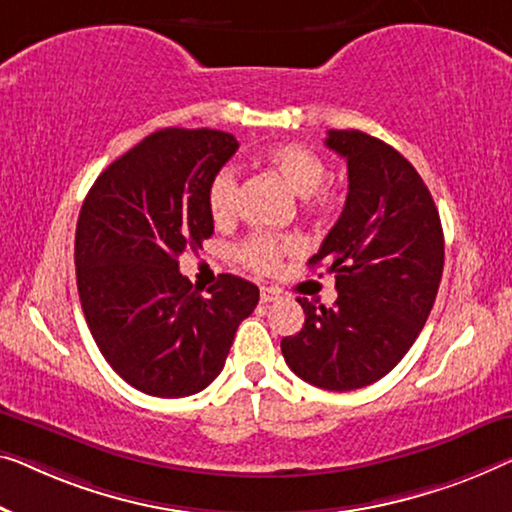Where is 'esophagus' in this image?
Segmentation results:
<instances>
[{"mask_svg":"<svg viewBox=\"0 0 512 512\" xmlns=\"http://www.w3.org/2000/svg\"><path fill=\"white\" fill-rule=\"evenodd\" d=\"M278 296H280V294L276 292V289H271V287H262V289H259V301H262V303L276 301Z\"/></svg>","mask_w":512,"mask_h":512,"instance_id":"34e87169","label":"esophagus"}]
</instances>
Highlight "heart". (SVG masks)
<instances>
[{
  "instance_id": "b5f03b06",
  "label": "heart",
  "mask_w": 512,
  "mask_h": 512,
  "mask_svg": "<svg viewBox=\"0 0 512 512\" xmlns=\"http://www.w3.org/2000/svg\"><path fill=\"white\" fill-rule=\"evenodd\" d=\"M266 163L276 170L296 195L303 197L305 207L312 211L329 213L338 207V190L326 179V163L315 149L299 142H285L266 151ZM236 193H239V177L232 165L220 167L213 174L207 188V207L211 218L218 225H225L236 216ZM301 243L296 239H278L271 234L250 236L236 248V259L255 273H271L276 269L282 253H294Z\"/></svg>"
}]
</instances>
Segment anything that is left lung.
Returning a JSON list of instances; mask_svg holds the SVG:
<instances>
[{
	"mask_svg": "<svg viewBox=\"0 0 512 512\" xmlns=\"http://www.w3.org/2000/svg\"><path fill=\"white\" fill-rule=\"evenodd\" d=\"M347 160L349 193L312 266L335 273L333 308L299 299L303 329L282 338L294 375L326 391H354L388 375L427 322L444 271V232L430 190L391 144L329 131Z\"/></svg>",
	"mask_w": 512,
	"mask_h": 512,
	"instance_id": "1",
	"label": "left lung"
}]
</instances>
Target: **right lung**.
<instances>
[{
	"label": "right lung",
	"mask_w": 512,
	"mask_h": 512,
	"mask_svg": "<svg viewBox=\"0 0 512 512\" xmlns=\"http://www.w3.org/2000/svg\"><path fill=\"white\" fill-rule=\"evenodd\" d=\"M239 149L232 133L163 128L105 167L75 230V276L105 361L156 398L200 393L223 370L253 282L220 276L202 296L179 257L213 234L207 188Z\"/></svg>",
	"instance_id": "add662e5"
}]
</instances>
